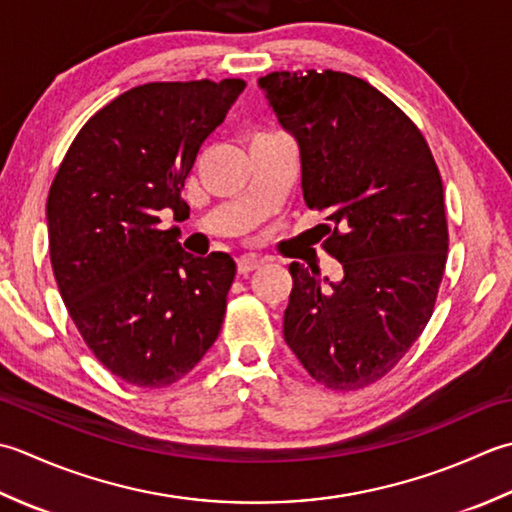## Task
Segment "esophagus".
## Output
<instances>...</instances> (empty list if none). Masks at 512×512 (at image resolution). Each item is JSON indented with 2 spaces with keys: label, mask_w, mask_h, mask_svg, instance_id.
Here are the masks:
<instances>
[{
  "label": "esophagus",
  "mask_w": 512,
  "mask_h": 512,
  "mask_svg": "<svg viewBox=\"0 0 512 512\" xmlns=\"http://www.w3.org/2000/svg\"><path fill=\"white\" fill-rule=\"evenodd\" d=\"M263 263H265V258H260L256 254H245V256L238 258V271H241V274H249V271H254L256 267H260Z\"/></svg>",
  "instance_id": "1"
}]
</instances>
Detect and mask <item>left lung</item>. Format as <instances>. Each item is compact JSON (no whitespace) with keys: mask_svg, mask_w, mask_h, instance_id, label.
Wrapping results in <instances>:
<instances>
[{"mask_svg":"<svg viewBox=\"0 0 512 512\" xmlns=\"http://www.w3.org/2000/svg\"><path fill=\"white\" fill-rule=\"evenodd\" d=\"M300 148L302 196L325 212V252L344 276L291 263L283 333L316 382L356 391L384 378L420 338L440 289L448 225L444 187L417 125L347 72L258 79Z\"/></svg>","mask_w":512,"mask_h":512,"instance_id":"8db88e82","label":"left lung"}]
</instances>
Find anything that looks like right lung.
Instances as JSON below:
<instances>
[{"mask_svg":"<svg viewBox=\"0 0 512 512\" xmlns=\"http://www.w3.org/2000/svg\"><path fill=\"white\" fill-rule=\"evenodd\" d=\"M243 79L156 81L92 117L50 185L46 218L59 294L88 349L112 375L163 389L218 338L236 263L196 258L161 212L190 216L183 185Z\"/></svg>","mask_w":512,"mask_h":512,"instance_id":"add662e5","label":"right lung"}]
</instances>
